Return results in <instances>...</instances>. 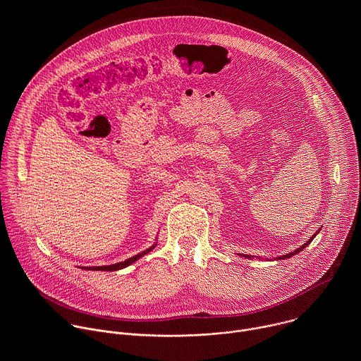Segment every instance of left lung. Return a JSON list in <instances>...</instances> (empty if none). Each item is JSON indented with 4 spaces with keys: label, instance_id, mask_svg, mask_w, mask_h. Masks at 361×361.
<instances>
[{
    "label": "left lung",
    "instance_id": "left-lung-1",
    "mask_svg": "<svg viewBox=\"0 0 361 361\" xmlns=\"http://www.w3.org/2000/svg\"><path fill=\"white\" fill-rule=\"evenodd\" d=\"M319 231H320V230H319ZM319 231H317V233H319ZM317 233H316V234H314V235H313V237H312V238H310V240H308V241H307V243H305V244H302V245H301V247H300V248H297V250H295V251H293V252H290V254H286V255H283V257H280V259H281V260H283V259H290V257H291V255H294V254H297V252H300V251H301V250H302V248H305V245H308V244H310V243H312V241H313V238H314V237H316V235H317ZM245 257H247V259H250V255H245Z\"/></svg>",
    "mask_w": 361,
    "mask_h": 361
}]
</instances>
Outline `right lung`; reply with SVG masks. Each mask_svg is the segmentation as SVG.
<instances>
[{
    "label": "right lung",
    "mask_w": 361,
    "mask_h": 361,
    "mask_svg": "<svg viewBox=\"0 0 361 361\" xmlns=\"http://www.w3.org/2000/svg\"><path fill=\"white\" fill-rule=\"evenodd\" d=\"M151 250H152V247H151V248H148V250H145V251H142V252H140V254H137V255H134V257H131V259H127L126 262H121V263H117V264H113V266H102V267H87L85 270H99V271H116V270H121V269H124V267L130 266L131 263H134L135 260H138L140 257H142L144 254L149 252Z\"/></svg>",
    "instance_id": "obj_1"
}]
</instances>
